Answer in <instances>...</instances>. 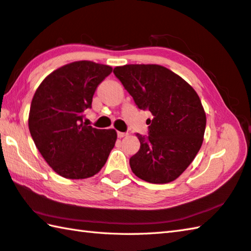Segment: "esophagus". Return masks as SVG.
<instances>
[{
    "label": "esophagus",
    "instance_id": "34e87169",
    "mask_svg": "<svg viewBox=\"0 0 251 251\" xmlns=\"http://www.w3.org/2000/svg\"><path fill=\"white\" fill-rule=\"evenodd\" d=\"M127 136V132H122V131H117V137L119 138H123V137Z\"/></svg>",
    "mask_w": 251,
    "mask_h": 251
}]
</instances>
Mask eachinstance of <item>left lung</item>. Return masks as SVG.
I'll list each match as a JSON object with an SVG mask.
<instances>
[{"instance_id": "obj_1", "label": "left lung", "mask_w": 251, "mask_h": 251, "mask_svg": "<svg viewBox=\"0 0 251 251\" xmlns=\"http://www.w3.org/2000/svg\"><path fill=\"white\" fill-rule=\"evenodd\" d=\"M114 75L140 110H149V136L129 160L137 177L166 184L183 174L203 141L205 112L197 92L177 74L156 64L116 66Z\"/></svg>"}]
</instances>
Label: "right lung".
Masks as SVG:
<instances>
[{
	"instance_id": "1",
	"label": "right lung",
	"mask_w": 251,
	"mask_h": 251,
	"mask_svg": "<svg viewBox=\"0 0 251 251\" xmlns=\"http://www.w3.org/2000/svg\"><path fill=\"white\" fill-rule=\"evenodd\" d=\"M113 68L91 61L66 64L48 75L34 92L28 126L34 145L58 175L83 179L99 173L115 146V129L82 123L99 83Z\"/></svg>"
}]
</instances>
